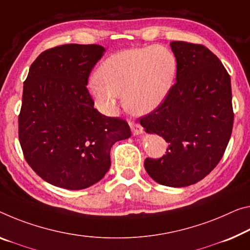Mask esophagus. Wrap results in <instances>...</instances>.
<instances>
[{
  "label": "esophagus",
  "instance_id": "1",
  "mask_svg": "<svg viewBox=\"0 0 250 250\" xmlns=\"http://www.w3.org/2000/svg\"><path fill=\"white\" fill-rule=\"evenodd\" d=\"M129 126H130V129H132L133 135H140V134L143 133V127H142L138 123L129 122Z\"/></svg>",
  "mask_w": 250,
  "mask_h": 250
}]
</instances>
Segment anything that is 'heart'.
I'll list each match as a JSON object with an SVG mask.
<instances>
[{
	"mask_svg": "<svg viewBox=\"0 0 250 250\" xmlns=\"http://www.w3.org/2000/svg\"><path fill=\"white\" fill-rule=\"evenodd\" d=\"M175 71V57L163 45L123 50L101 64L99 77L89 80V91L97 106L107 114L117 112L123 95L128 110L147 114L163 103Z\"/></svg>",
	"mask_w": 250,
	"mask_h": 250,
	"instance_id": "b5f03b06",
	"label": "heart"
}]
</instances>
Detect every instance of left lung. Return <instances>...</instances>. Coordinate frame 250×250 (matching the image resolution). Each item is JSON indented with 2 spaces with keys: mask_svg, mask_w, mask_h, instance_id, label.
<instances>
[{
  "mask_svg": "<svg viewBox=\"0 0 250 250\" xmlns=\"http://www.w3.org/2000/svg\"><path fill=\"white\" fill-rule=\"evenodd\" d=\"M176 83L164 102L140 120L145 132L168 143L167 154L144 162L162 186L182 188L208 175L226 151L232 132L230 76L208 48L173 41Z\"/></svg>",
  "mask_w": 250,
  "mask_h": 250,
  "instance_id": "obj_1",
  "label": "left lung"
}]
</instances>
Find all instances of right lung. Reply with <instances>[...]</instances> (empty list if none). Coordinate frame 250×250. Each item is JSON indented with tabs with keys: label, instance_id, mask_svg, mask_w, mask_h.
I'll list each match as a JSON object with an SVG mask.
<instances>
[{
	"label": "right lung",
	"instance_id": "add662e5",
	"mask_svg": "<svg viewBox=\"0 0 250 250\" xmlns=\"http://www.w3.org/2000/svg\"><path fill=\"white\" fill-rule=\"evenodd\" d=\"M105 48L63 44L33 61L19 115V140L26 162L52 186L82 190L105 176L110 148L130 136L127 123L94 108L87 89Z\"/></svg>",
	"mask_w": 250,
	"mask_h": 250
}]
</instances>
